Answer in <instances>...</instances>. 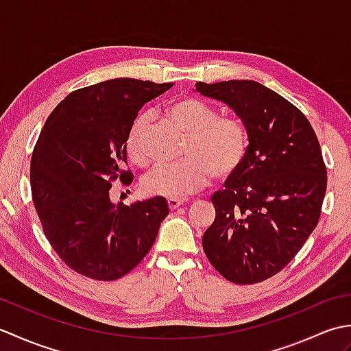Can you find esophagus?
Segmentation results:
<instances>
[{"label": "esophagus", "mask_w": 351, "mask_h": 351, "mask_svg": "<svg viewBox=\"0 0 351 351\" xmlns=\"http://www.w3.org/2000/svg\"><path fill=\"white\" fill-rule=\"evenodd\" d=\"M185 202H187V199H181V197H169L167 199V205L170 210H176V208H180Z\"/></svg>", "instance_id": "1"}]
</instances>
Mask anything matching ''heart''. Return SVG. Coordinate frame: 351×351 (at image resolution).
<instances>
[{
  "mask_svg": "<svg viewBox=\"0 0 351 351\" xmlns=\"http://www.w3.org/2000/svg\"><path fill=\"white\" fill-rule=\"evenodd\" d=\"M167 116L173 125L189 134L184 156L175 164H162L147 171L143 189L155 196L178 197L191 195L210 181H221L232 176L244 162L249 147V134L244 123L237 117H217L213 107L195 96H181L167 108ZM151 116L141 113L132 122L126 151L130 158L146 166L149 151L146 130Z\"/></svg>",
  "mask_w": 351,
  "mask_h": 351,
  "instance_id": "heart-1",
  "label": "heart"
}]
</instances>
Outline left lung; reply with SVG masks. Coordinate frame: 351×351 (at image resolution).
Listing matches in <instances>:
<instances>
[{"instance_id":"8db88e82","label":"left lung","mask_w":351,"mask_h":351,"mask_svg":"<svg viewBox=\"0 0 351 351\" xmlns=\"http://www.w3.org/2000/svg\"><path fill=\"white\" fill-rule=\"evenodd\" d=\"M196 90L225 102L249 134L241 167L211 197L215 219L204 252L230 282L267 280L294 259L319 220L327 170L317 134L299 108L256 81H199Z\"/></svg>"}]
</instances>
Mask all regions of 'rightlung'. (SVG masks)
<instances>
[{"label":"right lung","instance_id":"add662e5","mask_svg":"<svg viewBox=\"0 0 351 351\" xmlns=\"http://www.w3.org/2000/svg\"><path fill=\"white\" fill-rule=\"evenodd\" d=\"M173 83L116 78L69 93L34 146L29 182L45 237L71 270L116 280L137 267L169 214L166 199L114 205V181L132 182L126 137L138 111Z\"/></svg>","mask_w":351,"mask_h":351}]
</instances>
